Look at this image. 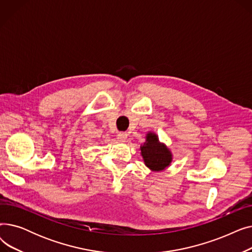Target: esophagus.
<instances>
[{"instance_id":"esophagus-1","label":"esophagus","mask_w":252,"mask_h":252,"mask_svg":"<svg viewBox=\"0 0 252 252\" xmlns=\"http://www.w3.org/2000/svg\"><path fill=\"white\" fill-rule=\"evenodd\" d=\"M126 139H127V135H126V133H119V134L117 135V140H118L119 142L125 143V142H126Z\"/></svg>"}]
</instances>
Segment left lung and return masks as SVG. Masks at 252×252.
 <instances>
[{
    "label": "left lung",
    "instance_id": "8db88e82",
    "mask_svg": "<svg viewBox=\"0 0 252 252\" xmlns=\"http://www.w3.org/2000/svg\"><path fill=\"white\" fill-rule=\"evenodd\" d=\"M146 139V142L141 147L145 164L155 171L164 169L171 162L170 151L164 145L158 142L156 135L150 133L147 135Z\"/></svg>",
    "mask_w": 252,
    "mask_h": 252
}]
</instances>
